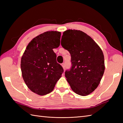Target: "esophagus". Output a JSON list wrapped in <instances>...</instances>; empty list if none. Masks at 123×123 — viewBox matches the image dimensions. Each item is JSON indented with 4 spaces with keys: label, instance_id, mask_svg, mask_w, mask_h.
Instances as JSON below:
<instances>
[{
    "label": "esophagus",
    "instance_id": "esophagus-1",
    "mask_svg": "<svg viewBox=\"0 0 123 123\" xmlns=\"http://www.w3.org/2000/svg\"><path fill=\"white\" fill-rule=\"evenodd\" d=\"M61 66H62V67H63V68L64 69H65V63H62L61 64Z\"/></svg>",
    "mask_w": 123,
    "mask_h": 123
}]
</instances>
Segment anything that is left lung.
<instances>
[{"instance_id":"left-lung-1","label":"left lung","mask_w":123,"mask_h":123,"mask_svg":"<svg viewBox=\"0 0 123 123\" xmlns=\"http://www.w3.org/2000/svg\"><path fill=\"white\" fill-rule=\"evenodd\" d=\"M61 44L71 55V67L65 72L72 90L85 96L98 87L105 71L103 51L87 34L79 30L63 32Z\"/></svg>"}]
</instances>
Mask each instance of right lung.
<instances>
[{"mask_svg":"<svg viewBox=\"0 0 123 123\" xmlns=\"http://www.w3.org/2000/svg\"><path fill=\"white\" fill-rule=\"evenodd\" d=\"M61 33L49 31L29 43L21 59L23 78L30 89L43 96L53 90L64 71L53 49L60 44Z\"/></svg>","mask_w":123,"mask_h":123,"instance_id":"1","label":"right lung"}]
</instances>
